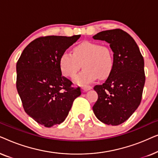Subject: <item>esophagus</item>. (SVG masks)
<instances>
[{"instance_id":"34e87169","label":"esophagus","mask_w":158,"mask_h":158,"mask_svg":"<svg viewBox=\"0 0 158 158\" xmlns=\"http://www.w3.org/2000/svg\"><path fill=\"white\" fill-rule=\"evenodd\" d=\"M82 89H83V91H88L90 89H92V86L90 85H84L82 87Z\"/></svg>"}]
</instances>
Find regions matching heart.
<instances>
[{"label":"heart","instance_id":"b5f03b06","mask_svg":"<svg viewBox=\"0 0 158 158\" xmlns=\"http://www.w3.org/2000/svg\"><path fill=\"white\" fill-rule=\"evenodd\" d=\"M82 64L84 69L74 79L75 83L79 85L92 83L98 76L101 78L107 77L114 66L111 49L98 43L83 42L75 47L73 54L66 51L60 57V69L68 77H74Z\"/></svg>","mask_w":158,"mask_h":158}]
</instances>
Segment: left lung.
Wrapping results in <instances>:
<instances>
[{
    "instance_id": "1",
    "label": "left lung",
    "mask_w": 158,
    "mask_h": 158,
    "mask_svg": "<svg viewBox=\"0 0 158 158\" xmlns=\"http://www.w3.org/2000/svg\"><path fill=\"white\" fill-rule=\"evenodd\" d=\"M93 38L106 41L114 52L111 73L104 83L94 88L98 98L93 110L101 122L116 126L128 119L141 103L144 59L134 39L122 29L101 31Z\"/></svg>"
}]
</instances>
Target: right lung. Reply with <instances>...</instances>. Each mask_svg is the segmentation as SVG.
I'll list each match as a JSON object with an SVG mask.
<instances>
[{
	"label": "right lung",
	"mask_w": 158,
	"mask_h": 158,
	"mask_svg": "<svg viewBox=\"0 0 158 158\" xmlns=\"http://www.w3.org/2000/svg\"><path fill=\"white\" fill-rule=\"evenodd\" d=\"M80 36H41L26 47L17 62L16 88L23 109L45 127L63 122L81 94L62 75L60 65L61 55Z\"/></svg>",
	"instance_id": "1"
}]
</instances>
